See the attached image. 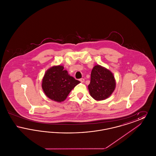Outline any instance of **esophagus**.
Here are the masks:
<instances>
[{"label": "esophagus", "mask_w": 156, "mask_h": 156, "mask_svg": "<svg viewBox=\"0 0 156 156\" xmlns=\"http://www.w3.org/2000/svg\"><path fill=\"white\" fill-rule=\"evenodd\" d=\"M80 81L82 83V82H83L85 81V80H84L83 78H81V79L80 80Z\"/></svg>", "instance_id": "esophagus-1"}]
</instances>
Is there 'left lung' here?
I'll return each instance as SVG.
<instances>
[{
    "label": "left lung",
    "instance_id": "obj_1",
    "mask_svg": "<svg viewBox=\"0 0 156 156\" xmlns=\"http://www.w3.org/2000/svg\"><path fill=\"white\" fill-rule=\"evenodd\" d=\"M90 95L99 101L108 98L116 88L115 76L110 70L99 65L95 66L90 74L88 85Z\"/></svg>",
    "mask_w": 156,
    "mask_h": 156
}]
</instances>
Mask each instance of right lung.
Wrapping results in <instances>:
<instances>
[{"instance_id":"right-lung-1","label":"right lung","mask_w":156,"mask_h":156,"mask_svg":"<svg viewBox=\"0 0 156 156\" xmlns=\"http://www.w3.org/2000/svg\"><path fill=\"white\" fill-rule=\"evenodd\" d=\"M80 83L64 69L62 66H54L48 69L42 80V89L51 100L61 102L65 101L75 87Z\"/></svg>"}]
</instances>
